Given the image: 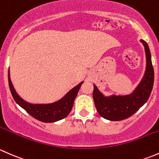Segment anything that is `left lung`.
Segmentation results:
<instances>
[{"label":"left lung","mask_w":159,"mask_h":159,"mask_svg":"<svg viewBox=\"0 0 159 159\" xmlns=\"http://www.w3.org/2000/svg\"><path fill=\"white\" fill-rule=\"evenodd\" d=\"M145 47L146 55V70L133 93L126 96H105L93 85V100L99 116L110 121H121L128 119L143 106L149 98L154 83V69L151 53L146 42L140 40Z\"/></svg>","instance_id":"obj_1"}]
</instances>
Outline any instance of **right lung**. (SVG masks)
<instances>
[{"mask_svg":"<svg viewBox=\"0 0 159 159\" xmlns=\"http://www.w3.org/2000/svg\"><path fill=\"white\" fill-rule=\"evenodd\" d=\"M8 83L10 90L15 102L27 113L40 122H54L64 119L70 114L74 103L75 98L77 96L80 86L83 82H81L69 91L61 99L49 104H31L24 100L14 89L10 77V71H8Z\"/></svg>","mask_w":159,"mask_h":159,"instance_id":"1","label":"right lung"}]
</instances>
